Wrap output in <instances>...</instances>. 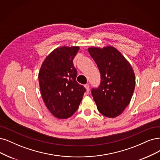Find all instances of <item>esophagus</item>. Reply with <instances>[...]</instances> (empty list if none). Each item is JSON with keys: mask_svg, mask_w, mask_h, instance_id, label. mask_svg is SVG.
Here are the masks:
<instances>
[{"mask_svg": "<svg viewBox=\"0 0 160 160\" xmlns=\"http://www.w3.org/2000/svg\"><path fill=\"white\" fill-rule=\"evenodd\" d=\"M84 87L86 89V92H89V91H90V85L89 84H86V85H84Z\"/></svg>", "mask_w": 160, "mask_h": 160, "instance_id": "esophagus-1", "label": "esophagus"}]
</instances>
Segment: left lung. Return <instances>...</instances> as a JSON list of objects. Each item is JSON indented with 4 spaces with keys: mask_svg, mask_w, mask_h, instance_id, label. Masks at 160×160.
Returning <instances> with one entry per match:
<instances>
[{
    "mask_svg": "<svg viewBox=\"0 0 160 160\" xmlns=\"http://www.w3.org/2000/svg\"><path fill=\"white\" fill-rule=\"evenodd\" d=\"M101 74L98 88L92 95L98 111L107 117L121 115L129 104L135 88V76L131 65L115 47L88 48Z\"/></svg>",
    "mask_w": 160,
    "mask_h": 160,
    "instance_id": "1",
    "label": "left lung"
}]
</instances>
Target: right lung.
Segmentation results:
<instances>
[{
	"instance_id": "add662e5",
	"label": "right lung",
	"mask_w": 160,
	"mask_h": 160,
	"mask_svg": "<svg viewBox=\"0 0 160 160\" xmlns=\"http://www.w3.org/2000/svg\"><path fill=\"white\" fill-rule=\"evenodd\" d=\"M79 47H61L47 56L39 72L41 96L47 109L58 119H67L78 109L86 90L76 82L73 59Z\"/></svg>"
}]
</instances>
